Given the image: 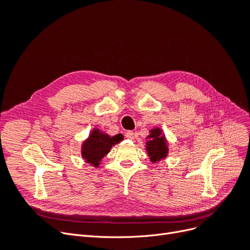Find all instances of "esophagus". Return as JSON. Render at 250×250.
<instances>
[{
	"mask_svg": "<svg viewBox=\"0 0 250 250\" xmlns=\"http://www.w3.org/2000/svg\"><path fill=\"white\" fill-rule=\"evenodd\" d=\"M125 137H126V139L132 141V140H134V138H135V133H134L133 131H127L126 134H125Z\"/></svg>",
	"mask_w": 250,
	"mask_h": 250,
	"instance_id": "obj_1",
	"label": "esophagus"
}]
</instances>
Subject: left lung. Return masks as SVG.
<instances>
[{"label":"left lung","instance_id":"obj_1","mask_svg":"<svg viewBox=\"0 0 250 250\" xmlns=\"http://www.w3.org/2000/svg\"><path fill=\"white\" fill-rule=\"evenodd\" d=\"M146 149L150 156V160L153 163L161 161L168 153L167 143L165 137L162 135L160 128H154L151 130V133L147 137Z\"/></svg>","mask_w":250,"mask_h":250}]
</instances>
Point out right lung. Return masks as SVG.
Returning <instances> with one entry per match:
<instances>
[{
    "label": "right lung",
    "mask_w": 250,
    "mask_h": 250,
    "mask_svg": "<svg viewBox=\"0 0 250 250\" xmlns=\"http://www.w3.org/2000/svg\"><path fill=\"white\" fill-rule=\"evenodd\" d=\"M120 141H122V137L120 134L109 137L108 134L94 129L89 138L83 143L81 151L82 156L86 163L94 165V167H98L103 156L110 151L111 146L116 145Z\"/></svg>",
    "instance_id": "1"
}]
</instances>
